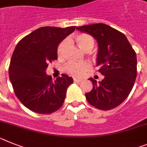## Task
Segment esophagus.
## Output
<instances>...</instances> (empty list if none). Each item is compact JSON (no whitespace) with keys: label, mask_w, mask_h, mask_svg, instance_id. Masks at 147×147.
<instances>
[{"label":"esophagus","mask_w":147,"mask_h":147,"mask_svg":"<svg viewBox=\"0 0 147 147\" xmlns=\"http://www.w3.org/2000/svg\"><path fill=\"white\" fill-rule=\"evenodd\" d=\"M74 81L75 82H81V81H82V80H81V79H80V78H76V77H74Z\"/></svg>","instance_id":"obj_1"}]
</instances>
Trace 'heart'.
I'll return each mask as SVG.
<instances>
[{"label": "heart", "mask_w": 147, "mask_h": 147, "mask_svg": "<svg viewBox=\"0 0 147 147\" xmlns=\"http://www.w3.org/2000/svg\"><path fill=\"white\" fill-rule=\"evenodd\" d=\"M76 41L79 47L85 51H89L94 45V39L91 35L87 33H80L76 36ZM68 41L64 40L57 47V54L59 56H62L65 53ZM91 68V64L88 61L74 62L69 61L64 66L63 70L66 74L74 76H81L84 75Z\"/></svg>", "instance_id": "heart-1"}]
</instances>
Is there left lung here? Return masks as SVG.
<instances>
[{
    "label": "left lung",
    "instance_id": "1",
    "mask_svg": "<svg viewBox=\"0 0 147 147\" xmlns=\"http://www.w3.org/2000/svg\"><path fill=\"white\" fill-rule=\"evenodd\" d=\"M76 30L97 41L96 66L104 76L101 82L89 79L93 88L86 94L88 102L98 109H115L127 98L133 88L137 76L135 51L123 33L105 24L80 26Z\"/></svg>",
    "mask_w": 147,
    "mask_h": 147
}]
</instances>
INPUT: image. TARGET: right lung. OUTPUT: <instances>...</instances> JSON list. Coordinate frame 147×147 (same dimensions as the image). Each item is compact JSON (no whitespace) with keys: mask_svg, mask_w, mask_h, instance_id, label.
Returning a JSON list of instances; mask_svg holds the SVG:
<instances>
[{"mask_svg":"<svg viewBox=\"0 0 147 147\" xmlns=\"http://www.w3.org/2000/svg\"><path fill=\"white\" fill-rule=\"evenodd\" d=\"M76 27H44L23 38L16 45L9 67L14 92L25 107L47 115L62 106L73 79L65 74L53 81L45 73L47 66L57 59V47Z\"/></svg>","mask_w":147,"mask_h":147,"instance_id":"1","label":"right lung"}]
</instances>
